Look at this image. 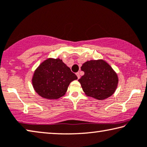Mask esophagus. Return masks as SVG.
Returning <instances> with one entry per match:
<instances>
[{
  "instance_id": "34e87169",
  "label": "esophagus",
  "mask_w": 147,
  "mask_h": 147,
  "mask_svg": "<svg viewBox=\"0 0 147 147\" xmlns=\"http://www.w3.org/2000/svg\"><path fill=\"white\" fill-rule=\"evenodd\" d=\"M76 76H77L78 78V79L80 78V73H79V72H78V73H76Z\"/></svg>"
}]
</instances>
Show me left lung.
Returning a JSON list of instances; mask_svg holds the SVG:
<instances>
[{
	"mask_svg": "<svg viewBox=\"0 0 147 147\" xmlns=\"http://www.w3.org/2000/svg\"><path fill=\"white\" fill-rule=\"evenodd\" d=\"M81 70L84 74L78 82L87 96L103 100L115 93L118 83V75L105 61H88L83 63Z\"/></svg>",
	"mask_w": 147,
	"mask_h": 147,
	"instance_id": "1",
	"label": "left lung"
}]
</instances>
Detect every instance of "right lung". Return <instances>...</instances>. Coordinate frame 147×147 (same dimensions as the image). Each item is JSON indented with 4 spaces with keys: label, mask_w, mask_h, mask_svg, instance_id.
I'll return each mask as SVG.
<instances>
[{
    "label": "right lung",
    "mask_w": 147,
    "mask_h": 147,
    "mask_svg": "<svg viewBox=\"0 0 147 147\" xmlns=\"http://www.w3.org/2000/svg\"><path fill=\"white\" fill-rule=\"evenodd\" d=\"M77 76L59 58H48L34 71L32 84L40 96L47 99H57L65 94L72 81Z\"/></svg>",
    "instance_id": "obj_1"
}]
</instances>
